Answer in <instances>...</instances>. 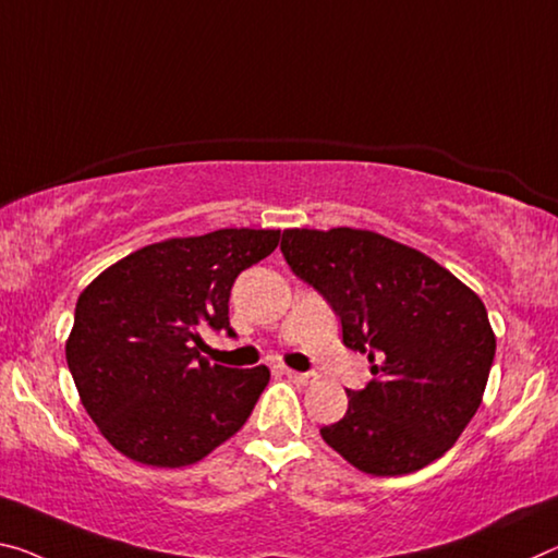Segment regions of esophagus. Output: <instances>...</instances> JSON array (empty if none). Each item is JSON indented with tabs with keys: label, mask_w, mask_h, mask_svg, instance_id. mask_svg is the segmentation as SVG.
<instances>
[{
	"label": "esophagus",
	"mask_w": 558,
	"mask_h": 558,
	"mask_svg": "<svg viewBox=\"0 0 558 558\" xmlns=\"http://www.w3.org/2000/svg\"><path fill=\"white\" fill-rule=\"evenodd\" d=\"M286 375L293 379L295 385H313L315 383V375H311V373H295V369H286Z\"/></svg>",
	"instance_id": "34e87169"
}]
</instances>
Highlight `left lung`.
Returning a JSON list of instances; mask_svg holds the SVG:
<instances>
[{"instance_id":"left-lung-1","label":"left lung","mask_w":558,"mask_h":558,"mask_svg":"<svg viewBox=\"0 0 558 558\" xmlns=\"http://www.w3.org/2000/svg\"><path fill=\"white\" fill-rule=\"evenodd\" d=\"M280 251L365 352V390L320 429L360 472L400 476L447 452L480 410L497 338L486 307L429 255L362 228H288Z\"/></svg>"}]
</instances>
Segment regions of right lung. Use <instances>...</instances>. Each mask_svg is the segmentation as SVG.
<instances>
[{"mask_svg":"<svg viewBox=\"0 0 558 558\" xmlns=\"http://www.w3.org/2000/svg\"><path fill=\"white\" fill-rule=\"evenodd\" d=\"M280 231L223 228L126 255L76 300L66 340L84 410L113 449L148 466H189L231 439L270 369L210 365L203 327L228 330L235 278L276 251Z\"/></svg>","mask_w":558,"mask_h":558,"instance_id":"obj_1","label":"right lung"}]
</instances>
